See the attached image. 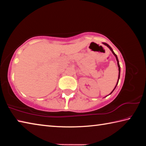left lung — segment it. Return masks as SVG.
<instances>
[{
    "label": "left lung",
    "mask_w": 146,
    "mask_h": 146,
    "mask_svg": "<svg viewBox=\"0 0 146 146\" xmlns=\"http://www.w3.org/2000/svg\"><path fill=\"white\" fill-rule=\"evenodd\" d=\"M104 44H105V45H106V46H107L108 47V48L110 49V50L112 51V53H113V55H114L115 56V57H116V59H117V64H118V71H119V73H118V80H119V78H120V64H119V62H118V58H117V55H116V54H115V53H114V51H113V49H112V48H111V47H110V46H109L108 44H106V43H105V42H104ZM118 82L117 83V85H116V86H115V88H114V90H113L112 91V92H111V93H113V91L115 90V89L116 88V87H117V84H118ZM111 93H110V94H111Z\"/></svg>",
    "instance_id": "8db88e82"
}]
</instances>
